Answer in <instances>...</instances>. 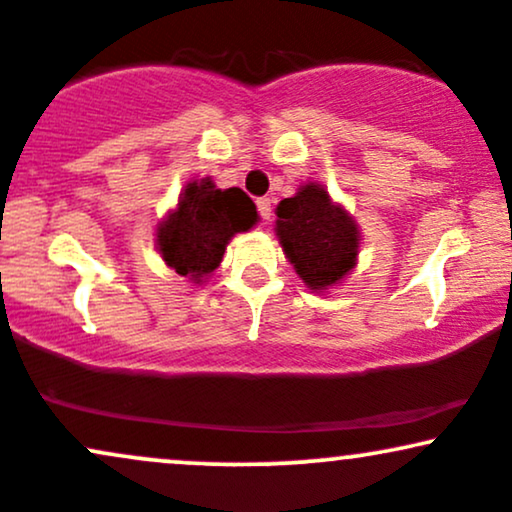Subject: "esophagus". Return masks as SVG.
Returning a JSON list of instances; mask_svg holds the SVG:
<instances>
[{
	"mask_svg": "<svg viewBox=\"0 0 512 512\" xmlns=\"http://www.w3.org/2000/svg\"><path fill=\"white\" fill-rule=\"evenodd\" d=\"M257 211H260L264 223L272 221V199H269V197L257 199Z\"/></svg>",
	"mask_w": 512,
	"mask_h": 512,
	"instance_id": "1",
	"label": "esophagus"
}]
</instances>
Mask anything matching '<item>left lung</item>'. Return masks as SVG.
<instances>
[{"instance_id":"left-lung-1","label":"left lung","mask_w":512,"mask_h":512,"mask_svg":"<svg viewBox=\"0 0 512 512\" xmlns=\"http://www.w3.org/2000/svg\"><path fill=\"white\" fill-rule=\"evenodd\" d=\"M276 236L308 289L320 291L354 269L356 223L315 182L276 207Z\"/></svg>"}]
</instances>
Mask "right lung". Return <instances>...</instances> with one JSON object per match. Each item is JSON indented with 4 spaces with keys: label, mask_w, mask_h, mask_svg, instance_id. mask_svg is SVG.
Masks as SVG:
<instances>
[{
    "label": "right lung",
    "mask_w": 512,
    "mask_h": 512,
    "mask_svg": "<svg viewBox=\"0 0 512 512\" xmlns=\"http://www.w3.org/2000/svg\"><path fill=\"white\" fill-rule=\"evenodd\" d=\"M255 202L240 187L190 182L178 209L158 226V250L170 269L199 281L219 267L228 240L255 226Z\"/></svg>",
    "instance_id": "obj_1"
}]
</instances>
